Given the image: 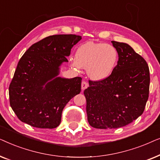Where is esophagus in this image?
<instances>
[{
	"label": "esophagus",
	"mask_w": 160,
	"mask_h": 160,
	"mask_svg": "<svg viewBox=\"0 0 160 160\" xmlns=\"http://www.w3.org/2000/svg\"><path fill=\"white\" fill-rule=\"evenodd\" d=\"M88 87H89L88 83H87V82H85V81H83V82H82V90H84V89H87Z\"/></svg>",
	"instance_id": "obj_1"
}]
</instances>
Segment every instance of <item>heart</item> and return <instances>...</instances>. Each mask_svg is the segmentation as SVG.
Instances as JSON below:
<instances>
[{
  "label": "heart",
  "mask_w": 160,
  "mask_h": 160,
  "mask_svg": "<svg viewBox=\"0 0 160 160\" xmlns=\"http://www.w3.org/2000/svg\"><path fill=\"white\" fill-rule=\"evenodd\" d=\"M119 54L111 44L87 41L78 47L72 65L87 68L92 79L100 81L108 77L117 64Z\"/></svg>",
  "instance_id": "obj_1"
}]
</instances>
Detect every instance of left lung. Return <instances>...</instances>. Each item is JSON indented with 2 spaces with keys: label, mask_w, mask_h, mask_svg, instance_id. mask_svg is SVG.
<instances>
[{
  "label": "left lung",
  "mask_w": 160,
  "mask_h": 160,
  "mask_svg": "<svg viewBox=\"0 0 160 160\" xmlns=\"http://www.w3.org/2000/svg\"><path fill=\"white\" fill-rule=\"evenodd\" d=\"M119 60L108 77L89 81L84 91L89 124L97 129H115L132 122L143 113L149 93L146 61L125 43L112 41Z\"/></svg>",
  "instance_id": "1"
}]
</instances>
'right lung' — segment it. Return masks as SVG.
<instances>
[{
	"label": "right lung",
	"instance_id": "right-lung-1",
	"mask_svg": "<svg viewBox=\"0 0 160 160\" xmlns=\"http://www.w3.org/2000/svg\"><path fill=\"white\" fill-rule=\"evenodd\" d=\"M82 39L54 35L32 44L17 65L9 85V101L18 119L38 128L60 125L64 107L81 92V77H58L60 66Z\"/></svg>",
	"mask_w": 160,
	"mask_h": 160
}]
</instances>
